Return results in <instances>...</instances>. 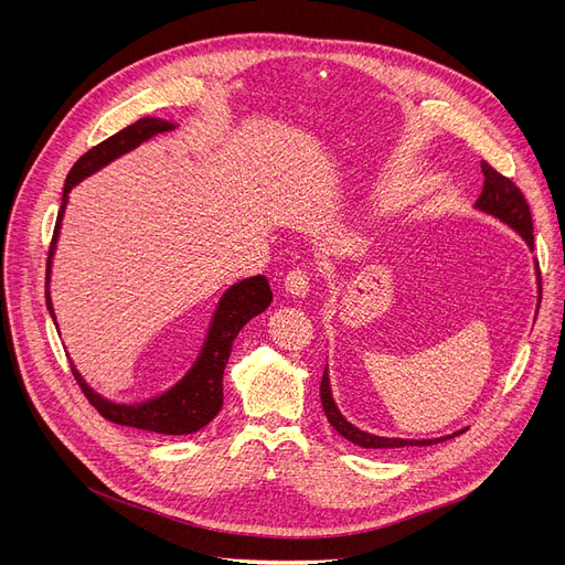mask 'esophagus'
Segmentation results:
<instances>
[{"mask_svg": "<svg viewBox=\"0 0 565 565\" xmlns=\"http://www.w3.org/2000/svg\"><path fill=\"white\" fill-rule=\"evenodd\" d=\"M309 288H311V277L307 270H302V267H295V270L286 275V292L290 298L305 300L309 295Z\"/></svg>", "mask_w": 565, "mask_h": 565, "instance_id": "esophagus-1", "label": "esophagus"}]
</instances>
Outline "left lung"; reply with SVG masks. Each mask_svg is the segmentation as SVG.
I'll return each instance as SVG.
<instances>
[{"mask_svg": "<svg viewBox=\"0 0 565 565\" xmlns=\"http://www.w3.org/2000/svg\"><path fill=\"white\" fill-rule=\"evenodd\" d=\"M483 169V192L473 203L479 213L499 220L501 224H507L509 228H513L522 241L526 243V247L533 252V224H531V211L526 205V199L522 196V192L515 188L513 181L503 178L501 173H497L488 162H481ZM536 281H539V307H541V273H539V263H536ZM320 401H322V409L324 417L334 426V430L345 437L348 441L358 444L362 449H398V447H430V444H439L454 439L458 435H462L467 428H460L451 435L444 437H435V439H403V437H382V435H373L366 430H360L358 426H352L341 409L334 403L332 396V384H330V369L324 366L322 371V382H320Z\"/></svg>", "mask_w": 565, "mask_h": 565, "instance_id": "obj_1", "label": "left lung"}]
</instances>
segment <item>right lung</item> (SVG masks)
Instances as JSON below:
<instances>
[{
  "instance_id": "right-lung-1",
  "label": "right lung",
  "mask_w": 565,
  "mask_h": 565,
  "mask_svg": "<svg viewBox=\"0 0 565 565\" xmlns=\"http://www.w3.org/2000/svg\"><path fill=\"white\" fill-rule=\"evenodd\" d=\"M178 126L171 121H164V118L156 116H146L139 118L137 124L128 126L126 130L116 132L114 137L105 139L103 143L94 146L92 151L84 153L75 167L71 169L66 185H64V196H62V211H58L54 235H52V245H50V256H47V277H45V305L47 311L56 324L52 298H50V279H52V258L56 252L58 243V233H62V220L68 205V194L75 185H79L84 178L98 173L114 160L124 158L126 153L135 151L141 143L148 139H153L162 132H171ZM273 302V290L267 286V279L263 275L249 277L228 286L224 295L220 298L215 313L211 318V324H207V332L203 339V345L199 350V358L194 364L188 369V373L178 380L175 384L153 398L139 401V403H114L98 392L88 387L82 373L73 366V375L79 382V387L84 396L88 398L103 417L111 424L118 426H130L139 430H151L160 435H190L201 430L203 426L211 424L217 412L222 409L224 403V392H222V377L226 362L231 358V348L235 337L241 334L245 324L263 313Z\"/></svg>"
}]
</instances>
